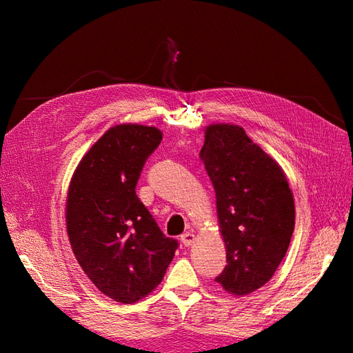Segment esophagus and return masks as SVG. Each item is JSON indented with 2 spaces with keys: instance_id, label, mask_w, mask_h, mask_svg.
<instances>
[{
  "instance_id": "esophagus-1",
  "label": "esophagus",
  "mask_w": 353,
  "mask_h": 353,
  "mask_svg": "<svg viewBox=\"0 0 353 353\" xmlns=\"http://www.w3.org/2000/svg\"><path fill=\"white\" fill-rule=\"evenodd\" d=\"M194 239H196V236H194L192 232H185V234L181 236V241L183 243L185 247H190L194 243Z\"/></svg>"
}]
</instances>
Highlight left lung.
Here are the masks:
<instances>
[{"label": "left lung", "mask_w": 353, "mask_h": 353, "mask_svg": "<svg viewBox=\"0 0 353 353\" xmlns=\"http://www.w3.org/2000/svg\"><path fill=\"white\" fill-rule=\"evenodd\" d=\"M216 197L226 261L215 282L245 296L265 285L288 250L294 200L282 168L243 127L212 124L200 150Z\"/></svg>", "instance_id": "1"}]
</instances>
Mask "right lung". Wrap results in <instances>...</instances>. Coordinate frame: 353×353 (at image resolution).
<instances>
[{"label": "right lung", "instance_id": "add662e5", "mask_svg": "<svg viewBox=\"0 0 353 353\" xmlns=\"http://www.w3.org/2000/svg\"><path fill=\"white\" fill-rule=\"evenodd\" d=\"M162 132L112 127L83 156L66 199V230L80 267L103 294L134 303L163 279L179 247L137 196L141 171Z\"/></svg>", "mask_w": 353, "mask_h": 353}]
</instances>
